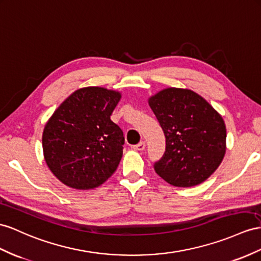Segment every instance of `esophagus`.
Returning a JSON list of instances; mask_svg holds the SVG:
<instances>
[{
    "instance_id": "esophagus-1",
    "label": "esophagus",
    "mask_w": 261,
    "mask_h": 261,
    "mask_svg": "<svg viewBox=\"0 0 261 261\" xmlns=\"http://www.w3.org/2000/svg\"><path fill=\"white\" fill-rule=\"evenodd\" d=\"M133 149L137 150V151H143L145 149V142L141 141L140 143L133 145Z\"/></svg>"
}]
</instances>
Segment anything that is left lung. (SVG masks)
<instances>
[{"label": "left lung", "instance_id": "1", "mask_svg": "<svg viewBox=\"0 0 261 261\" xmlns=\"http://www.w3.org/2000/svg\"><path fill=\"white\" fill-rule=\"evenodd\" d=\"M165 136V152L154 170L176 188L205 182L226 153V125L222 116L190 89H162L149 98Z\"/></svg>", "mask_w": 261, "mask_h": 261}]
</instances>
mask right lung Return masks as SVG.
<instances>
[{"instance_id": "obj_1", "label": "right lung", "mask_w": 261, "mask_h": 261, "mask_svg": "<svg viewBox=\"0 0 261 261\" xmlns=\"http://www.w3.org/2000/svg\"><path fill=\"white\" fill-rule=\"evenodd\" d=\"M120 99L119 91L85 87L66 98L46 122L45 162L65 185L92 190L116 172L124 137L110 116Z\"/></svg>"}]
</instances>
